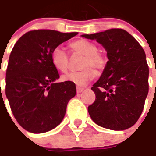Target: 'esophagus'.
<instances>
[{
    "label": "esophagus",
    "instance_id": "1",
    "mask_svg": "<svg viewBox=\"0 0 156 156\" xmlns=\"http://www.w3.org/2000/svg\"><path fill=\"white\" fill-rule=\"evenodd\" d=\"M84 90V88H81V87H77L76 88V91H77V93H80V92H82Z\"/></svg>",
    "mask_w": 156,
    "mask_h": 156
}]
</instances>
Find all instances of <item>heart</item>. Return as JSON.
<instances>
[{"label": "heart", "mask_w": 156, "mask_h": 156, "mask_svg": "<svg viewBox=\"0 0 156 156\" xmlns=\"http://www.w3.org/2000/svg\"><path fill=\"white\" fill-rule=\"evenodd\" d=\"M69 48L74 54H79L84 56L80 64V69H83L76 72L67 73L62 76L61 80L75 84L77 87H83L96 76V72L92 68L98 72L101 71L106 66L107 60L103 55L98 52L97 45L85 39L73 41L69 44ZM50 59L52 65L57 70L65 72L67 69L69 58L62 47L58 46L52 50Z\"/></svg>", "instance_id": "b5f03b06"}]
</instances>
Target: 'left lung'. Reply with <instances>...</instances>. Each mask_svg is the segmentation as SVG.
<instances>
[{
	"label": "left lung",
	"mask_w": 156,
	"mask_h": 156,
	"mask_svg": "<svg viewBox=\"0 0 156 156\" xmlns=\"http://www.w3.org/2000/svg\"><path fill=\"white\" fill-rule=\"evenodd\" d=\"M81 37L99 43L108 58L91 87L96 100L88 107L90 118L105 129H129L141 115L149 91V67L143 48L131 34L119 28Z\"/></svg>",
	"instance_id": "left-lung-1"
}]
</instances>
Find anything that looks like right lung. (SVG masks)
<instances>
[{"mask_svg":"<svg viewBox=\"0 0 156 156\" xmlns=\"http://www.w3.org/2000/svg\"><path fill=\"white\" fill-rule=\"evenodd\" d=\"M78 33L55 30L27 32L17 40L10 55L5 74V96L15 119L27 131L46 133L62 122L76 85L58 82L52 65V50Z\"/></svg>","mask_w":156,"mask_h":156,"instance_id":"1","label":"right lung"}]
</instances>
